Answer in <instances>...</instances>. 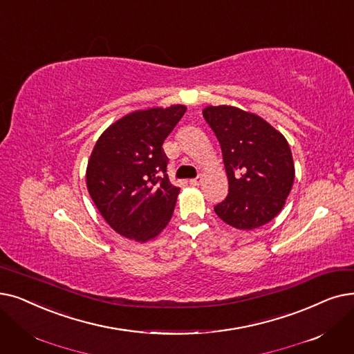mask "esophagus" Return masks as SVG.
Masks as SVG:
<instances>
[{
	"mask_svg": "<svg viewBox=\"0 0 354 354\" xmlns=\"http://www.w3.org/2000/svg\"><path fill=\"white\" fill-rule=\"evenodd\" d=\"M201 176H196V178H194V179H189V183L191 185H194V187H196V185H199V183H201Z\"/></svg>",
	"mask_w": 354,
	"mask_h": 354,
	"instance_id": "1",
	"label": "esophagus"
}]
</instances>
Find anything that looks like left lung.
<instances>
[{
	"instance_id": "obj_1",
	"label": "left lung",
	"mask_w": 354,
	"mask_h": 354,
	"mask_svg": "<svg viewBox=\"0 0 354 354\" xmlns=\"http://www.w3.org/2000/svg\"><path fill=\"white\" fill-rule=\"evenodd\" d=\"M203 115L220 142L228 178V195L214 207L215 214L240 230L269 223L295 178L286 139L263 118L236 106H207Z\"/></svg>"
}]
</instances>
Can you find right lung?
<instances>
[{
  "label": "right lung",
  "mask_w": 354,
  "mask_h": 354,
  "mask_svg": "<svg viewBox=\"0 0 354 354\" xmlns=\"http://www.w3.org/2000/svg\"><path fill=\"white\" fill-rule=\"evenodd\" d=\"M187 106L149 109L106 129L88 162L86 187L115 232L136 241L156 237L171 220L179 188L167 176L163 150Z\"/></svg>",
  "instance_id": "obj_1"
}]
</instances>
